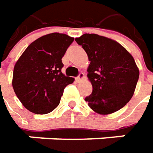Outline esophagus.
<instances>
[{
    "mask_svg": "<svg viewBox=\"0 0 153 153\" xmlns=\"http://www.w3.org/2000/svg\"><path fill=\"white\" fill-rule=\"evenodd\" d=\"M84 77H85V74H84L83 73H79V75H78V77L76 78V79L78 80V81H79V80H81L82 79H84Z\"/></svg>",
    "mask_w": 153,
    "mask_h": 153,
    "instance_id": "1",
    "label": "esophagus"
}]
</instances>
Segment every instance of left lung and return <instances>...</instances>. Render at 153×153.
<instances>
[{"instance_id": "8db88e82", "label": "left lung", "mask_w": 153, "mask_h": 153, "mask_svg": "<svg viewBox=\"0 0 153 153\" xmlns=\"http://www.w3.org/2000/svg\"><path fill=\"white\" fill-rule=\"evenodd\" d=\"M75 41L85 51L92 93L85 97L89 107L109 114L124 107L133 97L139 69L133 56L119 43L96 34H85Z\"/></svg>"}]
</instances>
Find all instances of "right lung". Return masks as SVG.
Returning a JSON list of instances; mask_svg holds the SVG:
<instances>
[{
	"label": "right lung",
	"instance_id": "obj_1",
	"mask_svg": "<svg viewBox=\"0 0 153 153\" xmlns=\"http://www.w3.org/2000/svg\"><path fill=\"white\" fill-rule=\"evenodd\" d=\"M74 38L51 33L26 48L13 69V87L19 101L35 114H46L60 103L65 87L74 78L62 73V58Z\"/></svg>",
	"mask_w": 153,
	"mask_h": 153
}]
</instances>
